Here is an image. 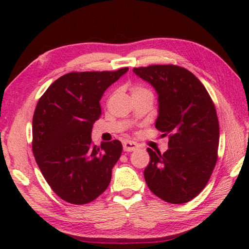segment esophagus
<instances>
[{"label":"esophagus","instance_id":"obj_1","mask_svg":"<svg viewBox=\"0 0 249 249\" xmlns=\"http://www.w3.org/2000/svg\"><path fill=\"white\" fill-rule=\"evenodd\" d=\"M123 147L125 151H134L140 148V145L135 142H130V141H126L123 142Z\"/></svg>","mask_w":249,"mask_h":249}]
</instances>
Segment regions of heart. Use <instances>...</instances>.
<instances>
[{"mask_svg": "<svg viewBox=\"0 0 249 249\" xmlns=\"http://www.w3.org/2000/svg\"><path fill=\"white\" fill-rule=\"evenodd\" d=\"M142 90H145V89H142V88H141V87H134L133 89H132V93H134V92L142 91Z\"/></svg>", "mask_w": 249, "mask_h": 249, "instance_id": "1", "label": "heart"}]
</instances>
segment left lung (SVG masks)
<instances>
[{
    "label": "left lung",
    "instance_id": "1",
    "mask_svg": "<svg viewBox=\"0 0 249 249\" xmlns=\"http://www.w3.org/2000/svg\"><path fill=\"white\" fill-rule=\"evenodd\" d=\"M133 72L157 92L155 126L169 135L163 154L147 148L146 183L161 200L185 203L203 190L215 167L220 141L215 107L200 80L181 67L155 65Z\"/></svg>",
    "mask_w": 249,
    "mask_h": 249
}]
</instances>
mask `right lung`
I'll return each mask as SVG.
<instances>
[{
	"label": "right lung",
	"mask_w": 249,
	"mask_h": 249,
	"mask_svg": "<svg viewBox=\"0 0 249 249\" xmlns=\"http://www.w3.org/2000/svg\"><path fill=\"white\" fill-rule=\"evenodd\" d=\"M128 68L70 72L52 83L33 117V153L50 188L62 200L86 204L107 190L120 159V141L92 145L91 132L101 116L105 90Z\"/></svg>",
	"instance_id": "right-lung-1"
}]
</instances>
